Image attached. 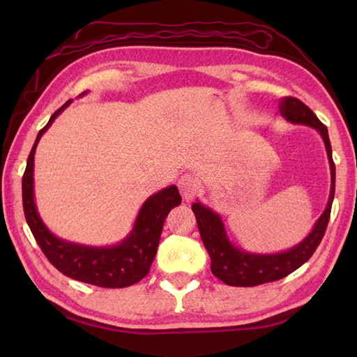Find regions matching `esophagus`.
<instances>
[{"label": "esophagus", "mask_w": 357, "mask_h": 357, "mask_svg": "<svg viewBox=\"0 0 357 357\" xmlns=\"http://www.w3.org/2000/svg\"><path fill=\"white\" fill-rule=\"evenodd\" d=\"M178 185H179L181 195H183L184 201L187 202L195 198V195L198 193V188H199L198 181H196V178L192 176V174H184V176H181Z\"/></svg>", "instance_id": "esophagus-1"}]
</instances>
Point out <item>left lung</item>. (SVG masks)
Here are the masks:
<instances>
[{
  "label": "left lung",
  "instance_id": "left-lung-1",
  "mask_svg": "<svg viewBox=\"0 0 357 357\" xmlns=\"http://www.w3.org/2000/svg\"><path fill=\"white\" fill-rule=\"evenodd\" d=\"M280 115L285 116L288 123L312 127L321 135L325 150H327L331 174L327 207L316 221L312 231L296 245L276 253H253L234 245L229 234H227L221 215H218L215 210L196 201L192 206V210L196 216V222H198L204 247H206L210 256L211 273L227 285L255 287L288 276L313 256L324 238L325 229H327L331 204L335 199L336 183V167L333 162L327 127L298 98H285L282 105H280Z\"/></svg>",
  "mask_w": 357,
  "mask_h": 357
}]
</instances>
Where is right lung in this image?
Returning a JSON list of instances; mask_svg holds the SVG:
<instances>
[{
	"label": "right lung",
	"instance_id": "obj_1",
	"mask_svg": "<svg viewBox=\"0 0 357 357\" xmlns=\"http://www.w3.org/2000/svg\"><path fill=\"white\" fill-rule=\"evenodd\" d=\"M70 104L72 100L53 113L49 123L38 133L33 147L30 150L24 176H22V207H24L26 221L45 257L63 275L104 288L130 287L149 275L150 265L156 256L165 218L183 199L176 185H169L149 196L138 211L130 233L113 245H84L52 233L38 213L35 202V151L41 136Z\"/></svg>",
	"mask_w": 357,
	"mask_h": 357
}]
</instances>
